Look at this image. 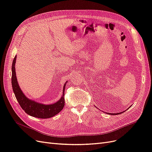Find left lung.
Listing matches in <instances>:
<instances>
[{
  "label": "left lung",
  "mask_w": 152,
  "mask_h": 152,
  "mask_svg": "<svg viewBox=\"0 0 152 152\" xmlns=\"http://www.w3.org/2000/svg\"><path fill=\"white\" fill-rule=\"evenodd\" d=\"M123 112H121V113H108L109 115L110 114H111V115H119V114H121V113H122Z\"/></svg>",
  "instance_id": "1"
}]
</instances>
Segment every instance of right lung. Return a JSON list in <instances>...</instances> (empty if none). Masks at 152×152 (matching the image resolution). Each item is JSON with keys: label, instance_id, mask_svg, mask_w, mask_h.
I'll return each instance as SVG.
<instances>
[{"label": "right lung", "instance_id": "obj_1", "mask_svg": "<svg viewBox=\"0 0 152 152\" xmlns=\"http://www.w3.org/2000/svg\"><path fill=\"white\" fill-rule=\"evenodd\" d=\"M16 56L14 58L12 64V78L11 83L12 90L16 96L17 101L24 111L32 117L40 118H51L56 114L60 112L65 106V89L66 84H65L63 89V95L58 102L51 104H44L35 101H32L23 93L18 84L17 78L15 72V63Z\"/></svg>", "mask_w": 152, "mask_h": 152}]
</instances>
